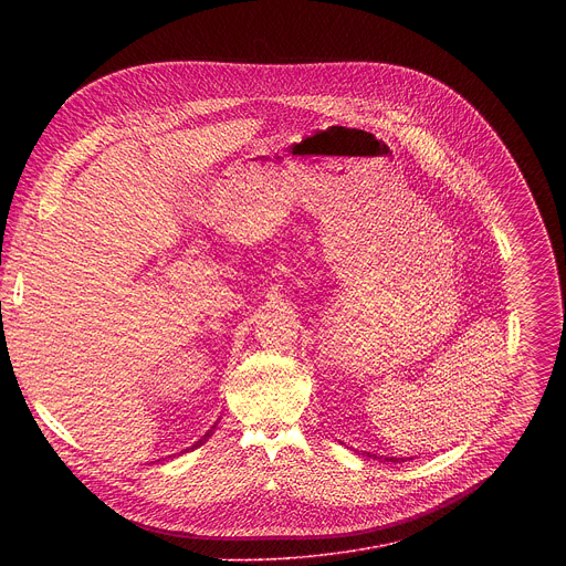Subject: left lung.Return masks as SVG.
Here are the masks:
<instances>
[{
  "mask_svg": "<svg viewBox=\"0 0 566 566\" xmlns=\"http://www.w3.org/2000/svg\"><path fill=\"white\" fill-rule=\"evenodd\" d=\"M363 454H367V457H374V459H385V461H391V463H400V461H408L406 457H400V459H396V457H376V454H371V452H363Z\"/></svg>",
  "mask_w": 566,
  "mask_h": 566,
  "instance_id": "obj_1",
  "label": "left lung"
}]
</instances>
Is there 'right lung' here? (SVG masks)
Listing matches in <instances>:
<instances>
[{"mask_svg": "<svg viewBox=\"0 0 566 566\" xmlns=\"http://www.w3.org/2000/svg\"><path fill=\"white\" fill-rule=\"evenodd\" d=\"M210 434H212V430H208V432H206V434H203V437H201V439H199V441H197V443H195V446H192V448H199V446H201V443H206V441H208V437H210ZM192 448H188V450H192Z\"/></svg>", "mask_w": 566, "mask_h": 566, "instance_id": "obj_1", "label": "right lung"}]
</instances>
